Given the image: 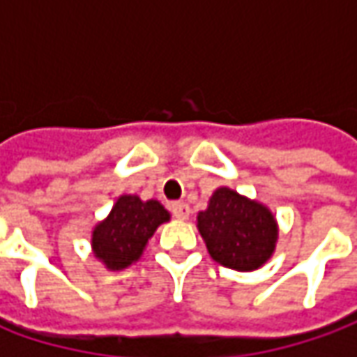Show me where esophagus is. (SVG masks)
I'll list each match as a JSON object with an SVG mask.
<instances>
[{"mask_svg": "<svg viewBox=\"0 0 357 357\" xmlns=\"http://www.w3.org/2000/svg\"><path fill=\"white\" fill-rule=\"evenodd\" d=\"M171 213L174 214L176 218L185 220V218H188V214H190V206H188L186 202H172Z\"/></svg>", "mask_w": 357, "mask_h": 357, "instance_id": "1", "label": "esophagus"}]
</instances>
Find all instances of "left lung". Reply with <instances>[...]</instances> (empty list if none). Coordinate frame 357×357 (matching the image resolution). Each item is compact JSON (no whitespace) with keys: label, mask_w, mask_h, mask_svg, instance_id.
I'll list each match as a JSON object with an SVG mask.
<instances>
[{"label":"left lung","mask_w":357,"mask_h":357,"mask_svg":"<svg viewBox=\"0 0 357 357\" xmlns=\"http://www.w3.org/2000/svg\"><path fill=\"white\" fill-rule=\"evenodd\" d=\"M199 232L214 260L232 270H256L278 238L276 220L266 206L240 197L230 188H218L208 208L199 214Z\"/></svg>","instance_id":"obj_1"}]
</instances>
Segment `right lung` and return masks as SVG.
Returning <instances> with one entry per match:
<instances>
[{"instance_id":"right-lung-1","label":"right lung","mask_w":357,"mask_h":357,"mask_svg":"<svg viewBox=\"0 0 357 357\" xmlns=\"http://www.w3.org/2000/svg\"><path fill=\"white\" fill-rule=\"evenodd\" d=\"M171 214L157 200H143L139 197H121L107 220L93 230V252L105 266L121 270L132 264L144 244L155 234L158 225L167 222Z\"/></svg>"}]
</instances>
